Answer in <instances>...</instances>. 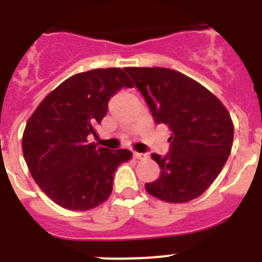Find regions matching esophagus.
I'll use <instances>...</instances> for the list:
<instances>
[{
    "label": "esophagus",
    "mask_w": 262,
    "mask_h": 262,
    "mask_svg": "<svg viewBox=\"0 0 262 262\" xmlns=\"http://www.w3.org/2000/svg\"><path fill=\"white\" fill-rule=\"evenodd\" d=\"M134 157H135L136 160H144V159H147L148 155L147 154H140V152H134Z\"/></svg>",
    "instance_id": "34e87169"
}]
</instances>
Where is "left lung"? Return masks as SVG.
Wrapping results in <instances>:
<instances>
[{"label": "left lung", "instance_id": "left-lung-1", "mask_svg": "<svg viewBox=\"0 0 262 262\" xmlns=\"http://www.w3.org/2000/svg\"><path fill=\"white\" fill-rule=\"evenodd\" d=\"M157 124L170 129L169 154H152L161 172L148 194L172 203L198 198L231 154L233 124L223 103L190 77L166 68H124Z\"/></svg>", "mask_w": 262, "mask_h": 262}]
</instances>
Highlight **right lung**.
<instances>
[{"label":"right lung","instance_id":"1","mask_svg":"<svg viewBox=\"0 0 262 262\" xmlns=\"http://www.w3.org/2000/svg\"><path fill=\"white\" fill-rule=\"evenodd\" d=\"M133 88L120 68L93 69L67 78L30 117L22 138L29 170L46 195L72 211H86L113 191L118 166L128 149L110 151L88 142L122 88Z\"/></svg>","mask_w":262,"mask_h":262}]
</instances>
